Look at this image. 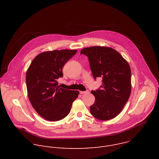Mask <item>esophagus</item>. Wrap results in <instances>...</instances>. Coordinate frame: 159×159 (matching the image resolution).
<instances>
[{
    "mask_svg": "<svg viewBox=\"0 0 159 159\" xmlns=\"http://www.w3.org/2000/svg\"><path fill=\"white\" fill-rule=\"evenodd\" d=\"M87 93H89V90H85V91H80V94H85Z\"/></svg>",
    "mask_w": 159,
    "mask_h": 159,
    "instance_id": "obj_1",
    "label": "esophagus"
}]
</instances>
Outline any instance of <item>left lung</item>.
<instances>
[{
    "label": "left lung",
    "instance_id": "left-lung-1",
    "mask_svg": "<svg viewBox=\"0 0 159 159\" xmlns=\"http://www.w3.org/2000/svg\"><path fill=\"white\" fill-rule=\"evenodd\" d=\"M80 54L88 57L94 78H102L101 89L92 90L94 103L90 106L91 115L106 121L117 116L131 94V69L127 61L110 47H92L84 48Z\"/></svg>",
    "mask_w": 159,
    "mask_h": 159
}]
</instances>
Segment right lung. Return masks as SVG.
<instances>
[{"mask_svg":"<svg viewBox=\"0 0 159 159\" xmlns=\"http://www.w3.org/2000/svg\"><path fill=\"white\" fill-rule=\"evenodd\" d=\"M77 50L44 52L31 61L26 82L30 101L38 114L50 121L65 118L71 109L79 91L60 87L58 79L63 77L62 68Z\"/></svg>","mask_w":159,"mask_h":159,"instance_id":"obj_1","label":"right lung"}]
</instances>
